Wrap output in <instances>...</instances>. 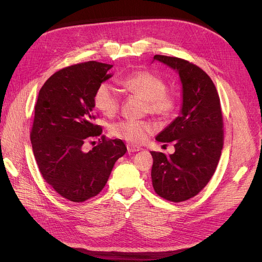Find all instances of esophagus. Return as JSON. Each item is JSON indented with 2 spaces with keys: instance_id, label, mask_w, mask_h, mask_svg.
<instances>
[{
  "instance_id": "esophagus-1",
  "label": "esophagus",
  "mask_w": 262,
  "mask_h": 262,
  "mask_svg": "<svg viewBox=\"0 0 262 262\" xmlns=\"http://www.w3.org/2000/svg\"><path fill=\"white\" fill-rule=\"evenodd\" d=\"M126 147H127V150H128L129 153H135V152H138V150H140V149H141V147H139V146H136V145H134V144H130V143L126 144Z\"/></svg>"
}]
</instances>
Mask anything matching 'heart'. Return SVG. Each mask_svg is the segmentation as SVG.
<instances>
[{"label":"heart","instance_id":"b5f03b06","mask_svg":"<svg viewBox=\"0 0 262 262\" xmlns=\"http://www.w3.org/2000/svg\"><path fill=\"white\" fill-rule=\"evenodd\" d=\"M119 82L125 91L145 100V109L150 114L169 117L174 112L176 100L166 92V81L159 76L148 71H137L122 77ZM93 102L103 115L113 117L119 110L120 95L114 85L105 81L96 88ZM153 129L154 126L147 121L127 120L116 123L112 127V134L129 143L140 144Z\"/></svg>","mask_w":262,"mask_h":262}]
</instances>
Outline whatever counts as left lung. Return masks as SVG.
<instances>
[{"mask_svg": "<svg viewBox=\"0 0 262 262\" xmlns=\"http://www.w3.org/2000/svg\"><path fill=\"white\" fill-rule=\"evenodd\" d=\"M154 60L174 70L182 84L180 116L156 136L159 142L173 141L175 152H150L155 192L178 203L195 196L215 171L223 148L221 105L213 81L198 66L163 55Z\"/></svg>", "mask_w": 262, "mask_h": 262, "instance_id": "1", "label": "left lung"}]
</instances>
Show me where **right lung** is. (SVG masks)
Returning a JSON list of instances; mask_svg holds the SVG:
<instances>
[{"label": "right lung", "mask_w": 262, "mask_h": 262, "mask_svg": "<svg viewBox=\"0 0 262 262\" xmlns=\"http://www.w3.org/2000/svg\"><path fill=\"white\" fill-rule=\"evenodd\" d=\"M114 66L88 61L53 74L39 91L31 133L33 152L46 182L62 198L80 203L98 195L116 161L126 153L120 139L102 137L89 152L84 143L102 133L93 123L96 88Z\"/></svg>", "instance_id": "obj_1"}]
</instances>
